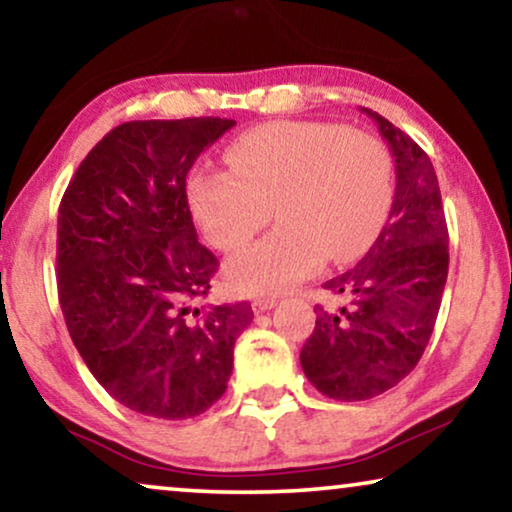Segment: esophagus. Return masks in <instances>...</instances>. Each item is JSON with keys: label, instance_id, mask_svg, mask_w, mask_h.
Masks as SVG:
<instances>
[{"label": "esophagus", "instance_id": "esophagus-1", "mask_svg": "<svg viewBox=\"0 0 512 512\" xmlns=\"http://www.w3.org/2000/svg\"><path fill=\"white\" fill-rule=\"evenodd\" d=\"M275 305H277L275 298H254V300H251V310H254L256 314L268 312V310H272V307H275Z\"/></svg>", "mask_w": 512, "mask_h": 512}]
</instances>
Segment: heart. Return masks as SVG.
<instances>
[{
	"label": "heart",
	"mask_w": 512,
	"mask_h": 512,
	"mask_svg": "<svg viewBox=\"0 0 512 512\" xmlns=\"http://www.w3.org/2000/svg\"><path fill=\"white\" fill-rule=\"evenodd\" d=\"M227 170L198 167L188 207L221 251L247 244L275 209L277 230L226 263L240 293H282L321 263H349L382 233L394 202V163L380 139L333 123L277 121L242 132Z\"/></svg>",
	"instance_id": "obj_1"
}]
</instances>
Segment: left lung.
<instances>
[{
  "instance_id": "obj_1",
  "label": "left lung",
  "mask_w": 512,
  "mask_h": 512,
  "mask_svg": "<svg viewBox=\"0 0 512 512\" xmlns=\"http://www.w3.org/2000/svg\"><path fill=\"white\" fill-rule=\"evenodd\" d=\"M389 144L396 191L387 226L352 270L326 289L345 305H317L300 366L321 394L368 401L396 387L422 359L447 282V223L431 158L387 118L361 107Z\"/></svg>"
}]
</instances>
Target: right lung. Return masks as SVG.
Segmentation results:
<instances>
[{"mask_svg":"<svg viewBox=\"0 0 512 512\" xmlns=\"http://www.w3.org/2000/svg\"><path fill=\"white\" fill-rule=\"evenodd\" d=\"M235 121L118 125L74 172L58 212V296L95 380L125 408L188 419L219 401L249 303H195L219 261L186 198L195 158Z\"/></svg>","mask_w":512,"mask_h":512,"instance_id":"right-lung-1","label":"right lung"}]
</instances>
